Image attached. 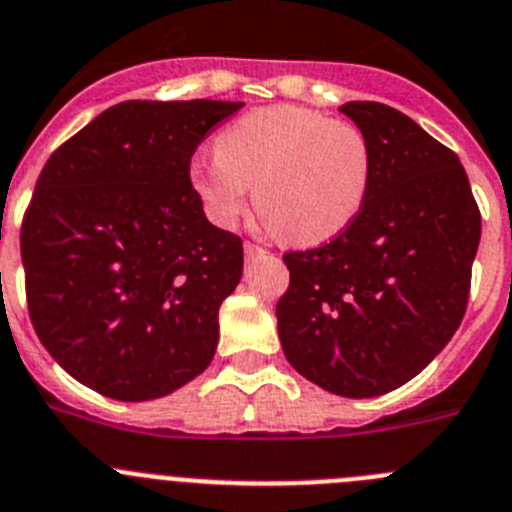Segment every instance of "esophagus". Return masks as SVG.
Wrapping results in <instances>:
<instances>
[{
    "label": "esophagus",
    "mask_w": 512,
    "mask_h": 512,
    "mask_svg": "<svg viewBox=\"0 0 512 512\" xmlns=\"http://www.w3.org/2000/svg\"><path fill=\"white\" fill-rule=\"evenodd\" d=\"M243 253H246V259L253 261V259H261V256H266V251L261 246H256V243H246L243 246Z\"/></svg>",
    "instance_id": "obj_1"
}]
</instances>
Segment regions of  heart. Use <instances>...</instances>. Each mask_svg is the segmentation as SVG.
Segmentation results:
<instances>
[{
  "label": "heart",
  "mask_w": 512,
  "mask_h": 512,
  "mask_svg": "<svg viewBox=\"0 0 512 512\" xmlns=\"http://www.w3.org/2000/svg\"><path fill=\"white\" fill-rule=\"evenodd\" d=\"M215 157L192 167V187L220 228H233L253 187L264 225L297 246L348 231L363 210L373 149L353 121L302 106L248 111L215 137Z\"/></svg>",
  "instance_id": "1"
}]
</instances>
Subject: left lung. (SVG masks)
<instances>
[{"mask_svg": "<svg viewBox=\"0 0 512 512\" xmlns=\"http://www.w3.org/2000/svg\"><path fill=\"white\" fill-rule=\"evenodd\" d=\"M340 111L373 149L368 200L330 243L284 253L276 322L307 381L373 398L419 375L457 332L482 220L457 154L414 119L375 101Z\"/></svg>", "mask_w": 512, "mask_h": 512, "instance_id": "1", "label": "left lung"}]
</instances>
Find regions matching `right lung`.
<instances>
[{
  "label": "right lung",
  "instance_id": "add662e5",
  "mask_svg": "<svg viewBox=\"0 0 512 512\" xmlns=\"http://www.w3.org/2000/svg\"><path fill=\"white\" fill-rule=\"evenodd\" d=\"M238 101H124L60 144L20 246L30 320L75 381L152 401L203 373L243 241L205 218L190 159Z\"/></svg>",
  "mask_w": 512,
  "mask_h": 512
}]
</instances>
